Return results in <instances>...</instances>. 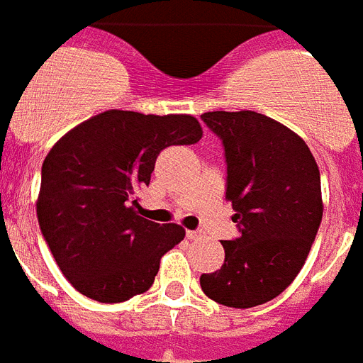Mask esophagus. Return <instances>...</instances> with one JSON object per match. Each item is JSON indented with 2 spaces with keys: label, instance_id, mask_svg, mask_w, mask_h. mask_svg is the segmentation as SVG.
Here are the masks:
<instances>
[{
  "label": "esophagus",
  "instance_id": "1",
  "mask_svg": "<svg viewBox=\"0 0 363 363\" xmlns=\"http://www.w3.org/2000/svg\"><path fill=\"white\" fill-rule=\"evenodd\" d=\"M187 238H189V240H193V242H196V240H202V238H204V232H202V230H187Z\"/></svg>",
  "mask_w": 363,
  "mask_h": 363
}]
</instances>
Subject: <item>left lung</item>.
I'll list each match as a JSON object with an SVG mask.
<instances>
[{"instance_id":"1","label":"left lung","mask_w":363,"mask_h":363,"mask_svg":"<svg viewBox=\"0 0 363 363\" xmlns=\"http://www.w3.org/2000/svg\"><path fill=\"white\" fill-rule=\"evenodd\" d=\"M225 147L227 200L238 238L225 240V264L200 275L208 298L236 309L274 300L306 264L323 221L320 172L296 133L268 116H200Z\"/></svg>"}]
</instances>
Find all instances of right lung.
Segmentation results:
<instances>
[{
    "mask_svg": "<svg viewBox=\"0 0 363 363\" xmlns=\"http://www.w3.org/2000/svg\"><path fill=\"white\" fill-rule=\"evenodd\" d=\"M200 138L193 116L106 110L54 144L40 170L37 217L57 266L80 294L118 303L153 285L159 260L185 230L138 216L135 193L150 184L164 147Z\"/></svg>",
    "mask_w": 363,
    "mask_h": 363,
    "instance_id": "1",
    "label": "right lung"
}]
</instances>
